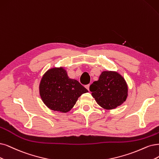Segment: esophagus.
<instances>
[{"label": "esophagus", "instance_id": "1", "mask_svg": "<svg viewBox=\"0 0 159 159\" xmlns=\"http://www.w3.org/2000/svg\"><path fill=\"white\" fill-rule=\"evenodd\" d=\"M86 89L88 90H89V88H90V84H88V85H86Z\"/></svg>", "mask_w": 159, "mask_h": 159}]
</instances>
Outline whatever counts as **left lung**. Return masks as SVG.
Returning <instances> with one entry per match:
<instances>
[{"label": "left lung", "instance_id": "8db88e82", "mask_svg": "<svg viewBox=\"0 0 159 159\" xmlns=\"http://www.w3.org/2000/svg\"><path fill=\"white\" fill-rule=\"evenodd\" d=\"M90 91L99 106L111 110L126 100L128 87L125 78L118 72L104 70L98 80L90 85Z\"/></svg>", "mask_w": 159, "mask_h": 159}]
</instances>
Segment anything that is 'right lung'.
<instances>
[{
	"instance_id": "right-lung-1",
	"label": "right lung",
	"mask_w": 159,
	"mask_h": 159,
	"mask_svg": "<svg viewBox=\"0 0 159 159\" xmlns=\"http://www.w3.org/2000/svg\"><path fill=\"white\" fill-rule=\"evenodd\" d=\"M89 92L79 81L70 79L63 67L49 69L39 84V93L43 103L50 109L67 113L71 110L78 98Z\"/></svg>"
}]
</instances>
